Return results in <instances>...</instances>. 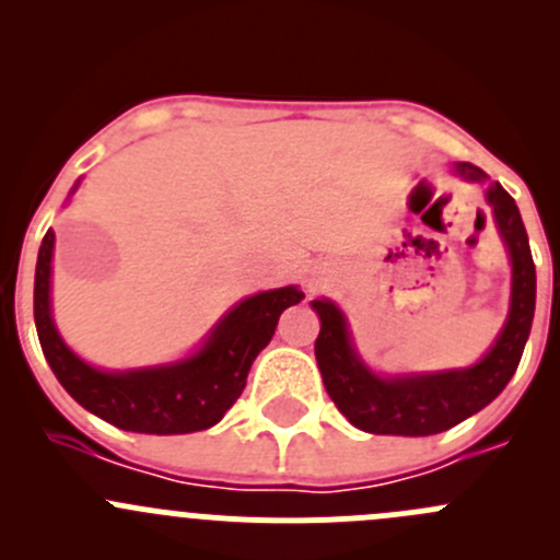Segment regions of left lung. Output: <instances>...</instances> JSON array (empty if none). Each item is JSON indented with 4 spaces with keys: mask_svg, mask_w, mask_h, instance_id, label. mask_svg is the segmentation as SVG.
Returning <instances> with one entry per match:
<instances>
[{
    "mask_svg": "<svg viewBox=\"0 0 560 560\" xmlns=\"http://www.w3.org/2000/svg\"><path fill=\"white\" fill-rule=\"evenodd\" d=\"M455 173L466 180H488L479 167L457 162ZM490 208L499 233L510 248L512 298L510 316L499 338L471 369L439 371V374L376 376L354 352L347 319L330 301H312L319 314V336L314 354L327 395L354 428L382 436H431L477 415L510 385L523 358L536 306V268L530 257L521 211L510 191L493 180L488 184Z\"/></svg>",
    "mask_w": 560,
    "mask_h": 560,
    "instance_id": "1",
    "label": "left lung"
}]
</instances>
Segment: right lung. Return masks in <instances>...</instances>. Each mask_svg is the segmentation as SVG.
Segmentation results:
<instances>
[{"instance_id":"obj_1","label":"right lung","mask_w":560,"mask_h":560,"mask_svg":"<svg viewBox=\"0 0 560 560\" xmlns=\"http://www.w3.org/2000/svg\"><path fill=\"white\" fill-rule=\"evenodd\" d=\"M54 241V230H48L37 254L35 325L39 347L61 387L83 409L121 431L173 436L217 425L244 393L248 369L273 338L281 312L306 298L298 287L259 292L230 308L206 343L180 363L138 371H100L83 363L61 341L50 316Z\"/></svg>"}]
</instances>
